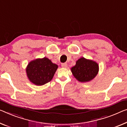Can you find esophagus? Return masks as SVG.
<instances>
[{
  "instance_id": "34e87169",
  "label": "esophagus",
  "mask_w": 127,
  "mask_h": 127,
  "mask_svg": "<svg viewBox=\"0 0 127 127\" xmlns=\"http://www.w3.org/2000/svg\"><path fill=\"white\" fill-rule=\"evenodd\" d=\"M62 67H64V68H66L67 67V64L66 63H64V64H62Z\"/></svg>"
}]
</instances>
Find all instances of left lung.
I'll return each mask as SVG.
<instances>
[{
	"label": "left lung",
	"mask_w": 127,
	"mask_h": 127,
	"mask_svg": "<svg viewBox=\"0 0 127 127\" xmlns=\"http://www.w3.org/2000/svg\"><path fill=\"white\" fill-rule=\"evenodd\" d=\"M71 71L79 82H87L98 74L99 65L93 60L81 57L76 61L75 65L71 68Z\"/></svg>",
	"instance_id": "obj_1"
}]
</instances>
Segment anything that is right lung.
Wrapping results in <instances>:
<instances>
[{
    "mask_svg": "<svg viewBox=\"0 0 127 127\" xmlns=\"http://www.w3.org/2000/svg\"><path fill=\"white\" fill-rule=\"evenodd\" d=\"M57 69V65L44 57L31 61L27 66L26 73L31 83L42 86L51 81Z\"/></svg>",
    "mask_w": 127,
    "mask_h": 127,
    "instance_id": "add662e5",
    "label": "right lung"
}]
</instances>
